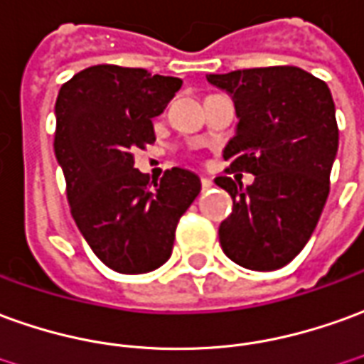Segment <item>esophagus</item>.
<instances>
[{"mask_svg":"<svg viewBox=\"0 0 364 364\" xmlns=\"http://www.w3.org/2000/svg\"><path fill=\"white\" fill-rule=\"evenodd\" d=\"M200 189L210 191L213 189V181H210V179H207V177H203V179H200Z\"/></svg>","mask_w":364,"mask_h":364,"instance_id":"obj_1","label":"esophagus"}]
</instances>
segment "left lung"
<instances>
[{"mask_svg": "<svg viewBox=\"0 0 364 364\" xmlns=\"http://www.w3.org/2000/svg\"><path fill=\"white\" fill-rule=\"evenodd\" d=\"M210 85L232 96L238 116L225 147L226 171H246L242 189L217 177L232 197L220 223L223 252L248 270L286 266L314 235L329 195V175L339 147L331 90L297 67H264L208 75Z\"/></svg>", "mask_w": 364, "mask_h": 364, "instance_id": "left-lung-1", "label": "left lung"}]
</instances>
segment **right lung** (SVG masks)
<instances>
[{"mask_svg":"<svg viewBox=\"0 0 364 364\" xmlns=\"http://www.w3.org/2000/svg\"><path fill=\"white\" fill-rule=\"evenodd\" d=\"M175 76L96 65L60 86L55 156L78 230L120 274H146L169 260L175 228L200 193L195 173L167 169L161 181L134 167L136 149L156 141L151 118L181 88Z\"/></svg>","mask_w":364,"mask_h":364,"instance_id":"right-lung-1","label":"right lung"}]
</instances>
